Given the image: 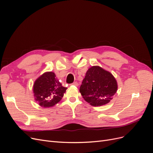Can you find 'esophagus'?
<instances>
[{"mask_svg": "<svg viewBox=\"0 0 153 153\" xmlns=\"http://www.w3.org/2000/svg\"><path fill=\"white\" fill-rule=\"evenodd\" d=\"M71 85H75V86H76V87H78V83H77L76 82H73V84H71Z\"/></svg>", "mask_w": 153, "mask_h": 153, "instance_id": "1", "label": "esophagus"}]
</instances>
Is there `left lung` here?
<instances>
[{
  "label": "left lung",
  "mask_w": 153,
  "mask_h": 153,
  "mask_svg": "<svg viewBox=\"0 0 153 153\" xmlns=\"http://www.w3.org/2000/svg\"><path fill=\"white\" fill-rule=\"evenodd\" d=\"M117 82L110 72L99 66L88 69L80 87L83 98L94 106L108 103L117 91Z\"/></svg>",
  "instance_id": "left-lung-1"
}]
</instances>
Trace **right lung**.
Returning <instances> with one entry per match:
<instances>
[{"label": "right lung", "instance_id": "1", "mask_svg": "<svg viewBox=\"0 0 153 153\" xmlns=\"http://www.w3.org/2000/svg\"><path fill=\"white\" fill-rule=\"evenodd\" d=\"M67 89L62 86L53 72H45L34 82V100L42 107H52L61 100Z\"/></svg>", "mask_w": 153, "mask_h": 153}]
</instances>
